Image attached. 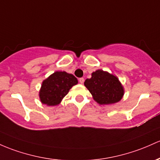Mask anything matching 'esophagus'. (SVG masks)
<instances>
[{
	"instance_id": "1",
	"label": "esophagus",
	"mask_w": 160,
	"mask_h": 160,
	"mask_svg": "<svg viewBox=\"0 0 160 160\" xmlns=\"http://www.w3.org/2000/svg\"><path fill=\"white\" fill-rule=\"evenodd\" d=\"M79 82H80V83H83V82H84V79L83 78V77H81V78H80L79 79Z\"/></svg>"
}]
</instances>
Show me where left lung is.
I'll list each match as a JSON object with an SVG mask.
<instances>
[{"label": "left lung", "instance_id": "8db88e82", "mask_svg": "<svg viewBox=\"0 0 160 160\" xmlns=\"http://www.w3.org/2000/svg\"><path fill=\"white\" fill-rule=\"evenodd\" d=\"M84 85L100 105L116 103L124 96V88L118 77L102 70L92 73L91 78L87 79Z\"/></svg>", "mask_w": 160, "mask_h": 160}]
</instances>
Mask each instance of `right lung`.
I'll return each mask as SVG.
<instances>
[{"label":"right lung","instance_id":"obj_1","mask_svg":"<svg viewBox=\"0 0 160 160\" xmlns=\"http://www.w3.org/2000/svg\"><path fill=\"white\" fill-rule=\"evenodd\" d=\"M77 83V79L73 74L65 71L54 72L43 80L39 91L40 101L48 106H57Z\"/></svg>","mask_w":160,"mask_h":160}]
</instances>
